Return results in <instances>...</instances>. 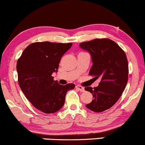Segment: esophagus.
Wrapping results in <instances>:
<instances>
[{"label":"esophagus","mask_w":145,"mask_h":145,"mask_svg":"<svg viewBox=\"0 0 145 145\" xmlns=\"http://www.w3.org/2000/svg\"><path fill=\"white\" fill-rule=\"evenodd\" d=\"M76 88L78 90H79V91H80V92H83V91H84V88L83 87V86H82L77 85V86H76Z\"/></svg>","instance_id":"obj_1"}]
</instances>
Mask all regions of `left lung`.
<instances>
[{
	"mask_svg": "<svg viewBox=\"0 0 145 145\" xmlns=\"http://www.w3.org/2000/svg\"><path fill=\"white\" fill-rule=\"evenodd\" d=\"M80 47L91 56L89 75L101 80L97 87L84 88L93 97L86 107L93 112H103L114 105L125 88L129 73L127 56L119 45L109 39L82 42Z\"/></svg>",
	"mask_w": 145,
	"mask_h": 145,
	"instance_id": "obj_1",
	"label": "left lung"
}]
</instances>
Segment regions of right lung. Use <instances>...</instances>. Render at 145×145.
<instances>
[{
    "instance_id": "right-lung-1",
    "label": "right lung",
    "mask_w": 145,
    "mask_h": 145,
    "mask_svg": "<svg viewBox=\"0 0 145 145\" xmlns=\"http://www.w3.org/2000/svg\"><path fill=\"white\" fill-rule=\"evenodd\" d=\"M71 46V43H33L18 60L20 87L33 106L46 114L59 110L67 91L75 87L72 83L61 85L52 76L57 72L61 57Z\"/></svg>"
}]
</instances>
